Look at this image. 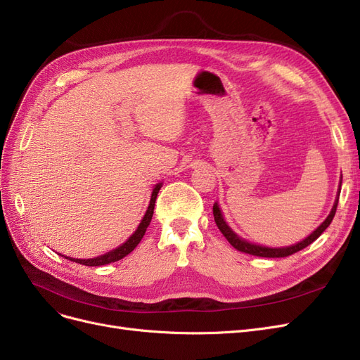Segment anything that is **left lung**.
<instances>
[{"instance_id":"8db88e82","label":"left lung","mask_w":360,"mask_h":360,"mask_svg":"<svg viewBox=\"0 0 360 360\" xmlns=\"http://www.w3.org/2000/svg\"><path fill=\"white\" fill-rule=\"evenodd\" d=\"M340 191H341V184H340L338 194H340ZM338 197H340V195H337V200H335L334 206H332V210H330V214L328 215V218H326L321 225H319V227H317L307 238H304L302 242H300V243H297V245L288 246V248H267V246H259V245H254V243H249V242L243 240V238L238 237V236L229 227V224L224 221L218 203L214 205V217H215V222H217V225H218L219 231H221V233L224 234V237L227 238V240L230 242V245H231L233 248H236L237 250L245 252V254L254 255V257L283 258V257H289V255H292V254H295V252H298V250H301V249H304V248H307L309 245H311V243L316 240V238H317L319 236H321V234L329 227V224L332 222V219H334V217H335L337 206H338Z\"/></svg>"}]
</instances>
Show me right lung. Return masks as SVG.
<instances>
[{
	"mask_svg": "<svg viewBox=\"0 0 360 360\" xmlns=\"http://www.w3.org/2000/svg\"><path fill=\"white\" fill-rule=\"evenodd\" d=\"M160 188H162V184H157L154 190H153V194H151V200H150V206L148 209H146L145 215L139 224V227L136 229V231L133 233L127 240L122 245L115 248L114 250L111 252H106L105 255H101V257H96V258H90V259H78V258H70V257H65L66 259L70 261H74L77 264H83V265H87V267H98V265H105V264H111V262H115V261H120L123 259L126 255H129L130 252L135 249L139 242L142 240V237L146 231V229H148V225L153 219V214H154V205H155V198H157V194L160 191ZM60 255V254H59ZM63 257V255H62Z\"/></svg>",
	"mask_w": 360,
	"mask_h": 360,
	"instance_id": "add662e5",
	"label": "right lung"
}]
</instances>
